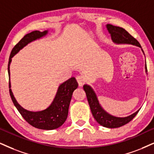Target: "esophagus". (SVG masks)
I'll list each match as a JSON object with an SVG mask.
<instances>
[{
	"mask_svg": "<svg viewBox=\"0 0 154 154\" xmlns=\"http://www.w3.org/2000/svg\"><path fill=\"white\" fill-rule=\"evenodd\" d=\"M76 79H77V82H78V85L79 87H82V85H84V83H85V81H84L83 78L82 77H80V76H78V77H76Z\"/></svg>",
	"mask_w": 154,
	"mask_h": 154,
	"instance_id": "34e87169",
	"label": "esophagus"
}]
</instances>
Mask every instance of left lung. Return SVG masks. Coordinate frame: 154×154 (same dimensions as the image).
<instances>
[{
  "label": "left lung",
  "instance_id": "left-lung-1",
  "mask_svg": "<svg viewBox=\"0 0 154 154\" xmlns=\"http://www.w3.org/2000/svg\"><path fill=\"white\" fill-rule=\"evenodd\" d=\"M106 28L112 36V40L114 43L116 44H130L139 47L141 48V45L137 41V39H135L133 36L131 35L129 32L124 28L120 27L114 26V25L107 24ZM143 52V50L141 49ZM146 72H147L146 64L145 66ZM84 90L86 93L87 100H88L89 106H90L91 112L92 113V115L95 119V120L98 122L100 125L106 128H118L120 126L125 125L127 123L133 119L137 115V112L134 113L133 114L126 117H116V116L110 115L107 112H106L103 109L102 106H100L99 101L97 100L96 94L93 89L89 87V85H85L83 87Z\"/></svg>",
  "mask_w": 154,
  "mask_h": 154
}]
</instances>
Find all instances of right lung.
<instances>
[{
  "instance_id": "1",
  "label": "right lung",
  "mask_w": 154,
  "mask_h": 154,
  "mask_svg": "<svg viewBox=\"0 0 154 154\" xmlns=\"http://www.w3.org/2000/svg\"><path fill=\"white\" fill-rule=\"evenodd\" d=\"M48 32V30H45L43 32H40L38 30L32 31L30 33L25 35L20 41L15 45L11 52L8 65L9 80L10 65L12 60L11 58L28 43L46 35ZM77 87H78V84L76 79L75 77H71L70 79L60 85L53 102H52L49 107L40 112H30V111L23 109L15 100L11 91V82L9 81L10 95L17 111L20 112L21 116L29 124L37 129L43 130L57 129L65 123L67 118L68 110H69V103H70L72 96V93L77 88Z\"/></svg>"
}]
</instances>
